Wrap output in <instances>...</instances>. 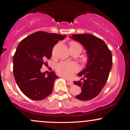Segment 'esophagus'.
<instances>
[{"label":"esophagus","mask_w":130,"mask_h":130,"mask_svg":"<svg viewBox=\"0 0 130 130\" xmlns=\"http://www.w3.org/2000/svg\"><path fill=\"white\" fill-rule=\"evenodd\" d=\"M67 84L70 85V86H72V85H73V83L71 81H67Z\"/></svg>","instance_id":"obj_1"}]
</instances>
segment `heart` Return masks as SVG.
Masks as SVG:
<instances>
[{
	"mask_svg": "<svg viewBox=\"0 0 130 130\" xmlns=\"http://www.w3.org/2000/svg\"><path fill=\"white\" fill-rule=\"evenodd\" d=\"M70 49H74L79 51L80 53L82 51V46L79 42L72 41L69 43ZM56 71L60 75L63 77L70 78L73 76L74 73L78 70V66L75 63H69L66 62H60L56 66Z\"/></svg>",
	"mask_w": 130,
	"mask_h": 130,
	"instance_id": "heart-1",
	"label": "heart"
}]
</instances>
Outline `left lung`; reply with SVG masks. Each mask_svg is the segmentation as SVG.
I'll use <instances>...</instances> for the list:
<instances>
[{"label":"left lung","mask_w":130,"mask_h":130,"mask_svg":"<svg viewBox=\"0 0 130 130\" xmlns=\"http://www.w3.org/2000/svg\"><path fill=\"white\" fill-rule=\"evenodd\" d=\"M71 38L82 44L88 55L86 68L78 74L83 78L74 82L82 89L76 98L81 101L90 100L99 95L107 82L112 65L111 51L104 41L92 34H74Z\"/></svg>","instance_id":"1"}]
</instances>
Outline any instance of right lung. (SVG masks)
Listing matches in <instances>:
<instances>
[{
	"instance_id": "add662e5",
	"label": "right lung",
	"mask_w": 130,
	"mask_h": 130,
	"mask_svg": "<svg viewBox=\"0 0 130 130\" xmlns=\"http://www.w3.org/2000/svg\"><path fill=\"white\" fill-rule=\"evenodd\" d=\"M66 37L38 31L26 37L18 45L13 58V76L21 92L28 98L40 101L51 93L54 80L58 77L54 72L45 76L40 70L50 58L54 46Z\"/></svg>"
}]
</instances>
